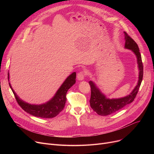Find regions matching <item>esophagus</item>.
<instances>
[{
	"label": "esophagus",
	"instance_id": "obj_1",
	"mask_svg": "<svg viewBox=\"0 0 154 154\" xmlns=\"http://www.w3.org/2000/svg\"><path fill=\"white\" fill-rule=\"evenodd\" d=\"M86 75V72L85 71H80L78 72L77 74V79L79 80H82Z\"/></svg>",
	"mask_w": 154,
	"mask_h": 154
}]
</instances>
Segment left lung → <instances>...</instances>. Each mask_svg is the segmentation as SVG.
<instances>
[{
  "instance_id": "1",
  "label": "left lung",
  "mask_w": 154,
  "mask_h": 154,
  "mask_svg": "<svg viewBox=\"0 0 154 154\" xmlns=\"http://www.w3.org/2000/svg\"><path fill=\"white\" fill-rule=\"evenodd\" d=\"M124 34L125 39V47L128 48V49L132 50L137 56V63H138L139 69V82L132 93L128 96L121 99H108L96 87L94 83L90 81L89 84L91 88V96L90 99L91 107L97 114H98L100 116H106L112 114L113 113L123 108L127 104L132 103L139 92L141 82L142 81L143 67L138 45L137 44L133 38L128 35L126 32H124Z\"/></svg>"
}]
</instances>
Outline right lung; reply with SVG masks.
<instances>
[{
    "label": "right lung",
    "instance_id": "add662e5",
    "mask_svg": "<svg viewBox=\"0 0 154 154\" xmlns=\"http://www.w3.org/2000/svg\"><path fill=\"white\" fill-rule=\"evenodd\" d=\"M75 78L76 73H72L65 80L54 97L49 102L42 105H30L22 101L14 92L10 83L9 85L16 100L23 110L32 116L37 117L51 119L57 116L64 108L67 100V92L69 88L75 83ZM8 79H9V73H8Z\"/></svg>",
    "mask_w": 154,
    "mask_h": 154
}]
</instances>
